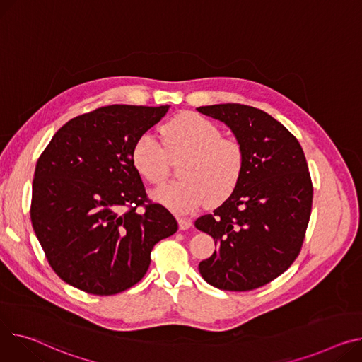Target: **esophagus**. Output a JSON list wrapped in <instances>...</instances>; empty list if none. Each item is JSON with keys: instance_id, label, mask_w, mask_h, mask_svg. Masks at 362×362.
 I'll list each match as a JSON object with an SVG mask.
<instances>
[{"instance_id": "34e87169", "label": "esophagus", "mask_w": 362, "mask_h": 362, "mask_svg": "<svg viewBox=\"0 0 362 362\" xmlns=\"http://www.w3.org/2000/svg\"><path fill=\"white\" fill-rule=\"evenodd\" d=\"M177 223H179V228L180 230H187V228L192 227V221L189 218H185V216H179Z\"/></svg>"}]
</instances>
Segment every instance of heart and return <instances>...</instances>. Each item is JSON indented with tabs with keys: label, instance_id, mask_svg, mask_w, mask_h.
I'll use <instances>...</instances> for the list:
<instances>
[{
	"label": "heart",
	"instance_id": "heart-1",
	"mask_svg": "<svg viewBox=\"0 0 362 362\" xmlns=\"http://www.w3.org/2000/svg\"><path fill=\"white\" fill-rule=\"evenodd\" d=\"M163 145L148 132L134 142L131 151L135 170L151 185H163L179 165L182 180L154 192V198L176 212H190L206 202L223 204L231 197L246 167V150L235 136L223 135L212 120L185 113L161 128Z\"/></svg>",
	"mask_w": 362,
	"mask_h": 362
}]
</instances>
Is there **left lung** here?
Returning <instances> with one entry per match:
<instances>
[{
    "label": "left lung",
    "instance_id": "1",
    "mask_svg": "<svg viewBox=\"0 0 362 362\" xmlns=\"http://www.w3.org/2000/svg\"><path fill=\"white\" fill-rule=\"evenodd\" d=\"M198 112L230 127L246 150L245 173L231 197L195 221L216 245L199 272L220 290H256L301 252L313 204L305 156L298 139L260 109L226 103Z\"/></svg>",
    "mask_w": 362,
    "mask_h": 362
}]
</instances>
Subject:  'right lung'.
Wrapping results in <instances>:
<instances>
[{"mask_svg":"<svg viewBox=\"0 0 362 362\" xmlns=\"http://www.w3.org/2000/svg\"><path fill=\"white\" fill-rule=\"evenodd\" d=\"M168 106L110 105L66 122L40 154L30 220L54 272L94 296H113L147 274L151 250L177 231L153 202L131 158L134 142Z\"/></svg>","mask_w":362,"mask_h":362,"instance_id":"add662e5","label":"right lung"}]
</instances>
